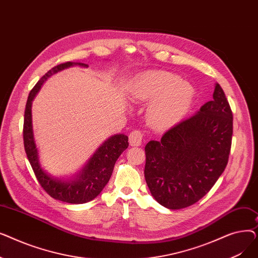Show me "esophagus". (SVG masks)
Wrapping results in <instances>:
<instances>
[{
	"label": "esophagus",
	"instance_id": "1",
	"mask_svg": "<svg viewBox=\"0 0 258 258\" xmlns=\"http://www.w3.org/2000/svg\"><path fill=\"white\" fill-rule=\"evenodd\" d=\"M143 140V134L139 130H135L130 134V144L132 146L141 145Z\"/></svg>",
	"mask_w": 258,
	"mask_h": 258
}]
</instances>
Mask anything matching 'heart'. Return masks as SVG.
<instances>
[{"instance_id":"b5f03b06","label":"heart","mask_w":258,"mask_h":258,"mask_svg":"<svg viewBox=\"0 0 258 258\" xmlns=\"http://www.w3.org/2000/svg\"><path fill=\"white\" fill-rule=\"evenodd\" d=\"M131 95L135 101L150 102L146 111L148 123L157 130H164L186 115L194 102L195 89L178 75L151 71L139 76Z\"/></svg>"}]
</instances>
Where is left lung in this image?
Instances as JSON below:
<instances>
[{
  "label": "left lung",
  "instance_id": "1",
  "mask_svg": "<svg viewBox=\"0 0 258 258\" xmlns=\"http://www.w3.org/2000/svg\"><path fill=\"white\" fill-rule=\"evenodd\" d=\"M233 133L226 95L215 84L213 99L145 146L146 184L155 200L168 209L194 205L225 170Z\"/></svg>",
  "mask_w": 258,
  "mask_h": 258
}]
</instances>
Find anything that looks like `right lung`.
Masks as SVG:
<instances>
[{
    "label": "right lung",
    "instance_id": "add662e5",
    "mask_svg": "<svg viewBox=\"0 0 258 258\" xmlns=\"http://www.w3.org/2000/svg\"><path fill=\"white\" fill-rule=\"evenodd\" d=\"M72 66L89 67L83 62L72 61L55 66L40 78L30 91L25 108L23 137L27 158L30 162L37 181L44 188V190L55 200L70 203V204H84V203L94 200L102 191V189L111 178L117 159L128 147V137L123 134H117L104 141L89 159L85 167L73 179L61 180L54 178L42 168L33 136L31 115L32 100L48 77Z\"/></svg>",
    "mask_w": 258,
    "mask_h": 258
}]
</instances>
